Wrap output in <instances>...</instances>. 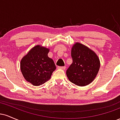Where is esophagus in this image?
<instances>
[{"label": "esophagus", "mask_w": 120, "mask_h": 120, "mask_svg": "<svg viewBox=\"0 0 120 120\" xmlns=\"http://www.w3.org/2000/svg\"><path fill=\"white\" fill-rule=\"evenodd\" d=\"M57 68L60 69L65 70L66 69V67H57Z\"/></svg>", "instance_id": "34e87169"}]
</instances>
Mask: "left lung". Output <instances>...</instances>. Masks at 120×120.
I'll list each match as a JSON object with an SVG mask.
<instances>
[{"mask_svg": "<svg viewBox=\"0 0 120 120\" xmlns=\"http://www.w3.org/2000/svg\"><path fill=\"white\" fill-rule=\"evenodd\" d=\"M71 56L73 63L66 72L69 80L79 86L89 85L99 71V57L91 49L79 42L73 45Z\"/></svg>", "mask_w": 120, "mask_h": 120, "instance_id": "8db88e82", "label": "left lung"}]
</instances>
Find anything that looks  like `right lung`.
Listing matches in <instances>:
<instances>
[{
    "instance_id": "right-lung-1",
    "label": "right lung",
    "mask_w": 120,
    "mask_h": 120,
    "mask_svg": "<svg viewBox=\"0 0 120 120\" xmlns=\"http://www.w3.org/2000/svg\"><path fill=\"white\" fill-rule=\"evenodd\" d=\"M49 48L38 45L33 47L21 60L20 69L25 80L34 86L49 81L56 69L54 61L48 56Z\"/></svg>"
}]
</instances>
